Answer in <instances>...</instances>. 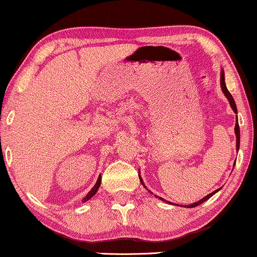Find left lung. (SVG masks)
Here are the masks:
<instances>
[{"label": "left lung", "instance_id": "1", "mask_svg": "<svg viewBox=\"0 0 257 257\" xmlns=\"http://www.w3.org/2000/svg\"><path fill=\"white\" fill-rule=\"evenodd\" d=\"M221 88H222V92L225 93V95L227 96V99H228L229 103H230V107H232V109L234 110V113H237L235 101H234L233 96H232V94L229 93V91H228V89H227V87H226V84H225V77H223V72H221ZM234 130H235V135H236V150H238V148H240V128H238L237 120H236V123H235V129H234ZM234 165H235V163H234ZM140 180H141V183L143 184L142 179H141V177H140ZM143 186H146V185H144V184H143ZM218 191H219V190H216V191H214V192H212V193L207 194V196H206L205 198H202L201 200L197 201V202H194V204H191V205L187 206V207H189V208H191V207H196V206L202 204V202L206 201L207 199H209V198H211V197L213 196V194H214L215 192H218ZM151 193H153V192H151ZM161 199H162V200H164L163 198H161Z\"/></svg>", "mask_w": 257, "mask_h": 257}]
</instances>
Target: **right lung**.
I'll use <instances>...</instances> for the list:
<instances>
[{
  "label": "right lung",
  "instance_id": "right-lung-1",
  "mask_svg": "<svg viewBox=\"0 0 257 257\" xmlns=\"http://www.w3.org/2000/svg\"><path fill=\"white\" fill-rule=\"evenodd\" d=\"M100 184H101V176H99V178H97V182H96V184L95 185H94V187L93 189L89 191V192L87 193V196H86L84 199H82V201H87V200H89L91 199V198L94 196V194L96 193V191H97V189H99V186H100Z\"/></svg>",
  "mask_w": 257,
  "mask_h": 257
}]
</instances>
